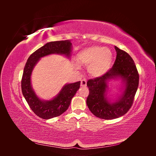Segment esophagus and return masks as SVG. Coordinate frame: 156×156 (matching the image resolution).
<instances>
[{
  "instance_id": "obj_1",
  "label": "esophagus",
  "mask_w": 156,
  "mask_h": 156,
  "mask_svg": "<svg viewBox=\"0 0 156 156\" xmlns=\"http://www.w3.org/2000/svg\"><path fill=\"white\" fill-rule=\"evenodd\" d=\"M81 87H86L87 86V80L82 79L81 81Z\"/></svg>"
}]
</instances>
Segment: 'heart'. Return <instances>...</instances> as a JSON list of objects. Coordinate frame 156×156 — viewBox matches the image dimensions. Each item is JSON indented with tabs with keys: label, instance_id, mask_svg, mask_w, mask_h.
Listing matches in <instances>:
<instances>
[{
	"label": "heart",
	"instance_id": "heart-1",
	"mask_svg": "<svg viewBox=\"0 0 156 156\" xmlns=\"http://www.w3.org/2000/svg\"><path fill=\"white\" fill-rule=\"evenodd\" d=\"M77 62L88 67L89 73L99 77L106 74L111 69L113 55L112 52L102 46H92L81 51L77 55ZM75 67L79 68L77 64Z\"/></svg>",
	"mask_w": 156,
	"mask_h": 156
}]
</instances>
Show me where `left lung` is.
Masks as SVG:
<instances>
[{
    "instance_id": "1",
    "label": "left lung",
    "mask_w": 156,
    "mask_h": 156,
    "mask_svg": "<svg viewBox=\"0 0 156 156\" xmlns=\"http://www.w3.org/2000/svg\"><path fill=\"white\" fill-rule=\"evenodd\" d=\"M116 58L112 68L101 77L90 79L87 82L89 95L87 104L96 117L112 120L124 115L131 108L139 86V75L133 60L123 50L115 47ZM121 79L122 93L112 102L106 96L108 82Z\"/></svg>"
}]
</instances>
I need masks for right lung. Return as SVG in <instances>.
Wrapping results in <instances>:
<instances>
[{"instance_id":"1","label":"right lung","mask_w":156,"mask_h":156,"mask_svg":"<svg viewBox=\"0 0 156 156\" xmlns=\"http://www.w3.org/2000/svg\"><path fill=\"white\" fill-rule=\"evenodd\" d=\"M72 51V44L70 40L51 41L34 52L27 60L21 80L22 93L32 111L41 119H53L66 111L72 99L80 88L81 81L66 84L55 98L50 100H44L36 95L32 88V71L36 64L44 56L57 54L70 58Z\"/></svg>"}]
</instances>
